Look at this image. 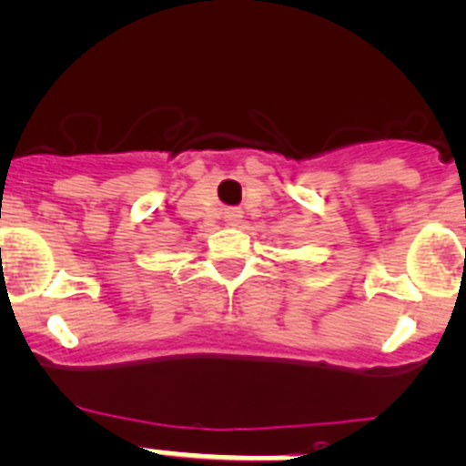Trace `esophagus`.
<instances>
[{
    "label": "esophagus",
    "instance_id": "34e87169",
    "mask_svg": "<svg viewBox=\"0 0 466 466\" xmlns=\"http://www.w3.org/2000/svg\"><path fill=\"white\" fill-rule=\"evenodd\" d=\"M239 218H242V213H239V210H235V208H231L227 213V222L231 224V227H235V224H239Z\"/></svg>",
    "mask_w": 466,
    "mask_h": 466
}]
</instances>
